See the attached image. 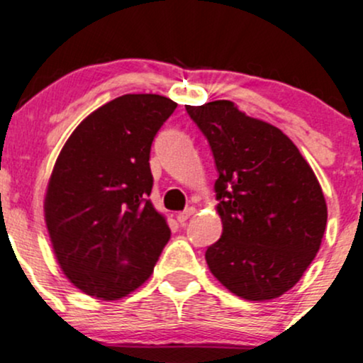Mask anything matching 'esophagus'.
Listing matches in <instances>:
<instances>
[{
    "instance_id": "obj_1",
    "label": "esophagus",
    "mask_w": 363,
    "mask_h": 363,
    "mask_svg": "<svg viewBox=\"0 0 363 363\" xmlns=\"http://www.w3.org/2000/svg\"><path fill=\"white\" fill-rule=\"evenodd\" d=\"M194 208H187V210L181 211V213H177V222L179 223H186L187 218H191V215H194Z\"/></svg>"
}]
</instances>
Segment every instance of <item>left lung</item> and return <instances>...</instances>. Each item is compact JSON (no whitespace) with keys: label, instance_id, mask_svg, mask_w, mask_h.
Returning a JSON list of instances; mask_svg holds the SVG:
<instances>
[{"label":"left lung","instance_id":"1","mask_svg":"<svg viewBox=\"0 0 363 363\" xmlns=\"http://www.w3.org/2000/svg\"><path fill=\"white\" fill-rule=\"evenodd\" d=\"M213 152L222 237L206 249L210 272L245 301H272L318 254L328 208L318 177L286 135L230 101L186 106Z\"/></svg>","mask_w":363,"mask_h":363}]
</instances>
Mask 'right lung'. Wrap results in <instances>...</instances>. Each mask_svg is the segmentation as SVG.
<instances>
[{
  "label": "right lung",
  "instance_id": "add662e5",
  "mask_svg": "<svg viewBox=\"0 0 363 363\" xmlns=\"http://www.w3.org/2000/svg\"><path fill=\"white\" fill-rule=\"evenodd\" d=\"M177 104L128 94L83 119L62 147L45 193L54 254L77 289L102 301L148 280L170 239L148 199L150 150Z\"/></svg>",
  "mask_w": 363,
  "mask_h": 363
}]
</instances>
